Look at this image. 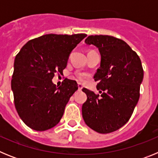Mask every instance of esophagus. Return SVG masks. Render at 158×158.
Segmentation results:
<instances>
[{
	"label": "esophagus",
	"instance_id": "obj_1",
	"mask_svg": "<svg viewBox=\"0 0 158 158\" xmlns=\"http://www.w3.org/2000/svg\"><path fill=\"white\" fill-rule=\"evenodd\" d=\"M78 90L79 91H81V89H83V85H82L81 83H78Z\"/></svg>",
	"mask_w": 158,
	"mask_h": 158
}]
</instances>
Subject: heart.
<instances>
[{
	"label": "heart",
	"instance_id": "heart-1",
	"mask_svg": "<svg viewBox=\"0 0 158 158\" xmlns=\"http://www.w3.org/2000/svg\"><path fill=\"white\" fill-rule=\"evenodd\" d=\"M79 78H80V79H84V78H85V75H83V74H81L80 76H79Z\"/></svg>",
	"mask_w": 158,
	"mask_h": 158
}]
</instances>
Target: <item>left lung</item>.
I'll return each mask as SVG.
<instances>
[{
	"mask_svg": "<svg viewBox=\"0 0 158 158\" xmlns=\"http://www.w3.org/2000/svg\"><path fill=\"white\" fill-rule=\"evenodd\" d=\"M85 43L97 47L101 56L94 75L100 95L82 89L87 95L82 116L93 131L111 133L128 122L138 104L143 80L142 62L127 43L113 36L89 35Z\"/></svg>",
	"mask_w": 158,
	"mask_h": 158,
	"instance_id": "obj_1",
	"label": "left lung"
}]
</instances>
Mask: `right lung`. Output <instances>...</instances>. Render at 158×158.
I'll return each mask as SVG.
<instances>
[{
	"label": "right lung",
	"mask_w": 158,
	"mask_h": 158,
	"mask_svg": "<svg viewBox=\"0 0 158 158\" xmlns=\"http://www.w3.org/2000/svg\"><path fill=\"white\" fill-rule=\"evenodd\" d=\"M86 36L44 35L27 42L16 54L12 90L18 115L27 127L43 131L59 123L78 86L66 78L58 87L52 79L62 73L71 51Z\"/></svg>",
	"instance_id": "1"
}]
</instances>
